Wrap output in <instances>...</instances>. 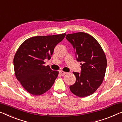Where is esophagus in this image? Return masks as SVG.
<instances>
[{"instance_id": "34e87169", "label": "esophagus", "mask_w": 122, "mask_h": 122, "mask_svg": "<svg viewBox=\"0 0 122 122\" xmlns=\"http://www.w3.org/2000/svg\"><path fill=\"white\" fill-rule=\"evenodd\" d=\"M59 73L61 74H62V75H65V74H66L67 73L66 72H65L64 71H59Z\"/></svg>"}]
</instances>
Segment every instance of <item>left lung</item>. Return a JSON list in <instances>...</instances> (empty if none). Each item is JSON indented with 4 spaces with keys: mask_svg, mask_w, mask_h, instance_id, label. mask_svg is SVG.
<instances>
[{
    "mask_svg": "<svg viewBox=\"0 0 122 122\" xmlns=\"http://www.w3.org/2000/svg\"><path fill=\"white\" fill-rule=\"evenodd\" d=\"M73 45L77 61L81 62V72H73L76 81L70 86L73 94L85 97L94 93L104 79L107 67L105 54L98 41L86 33L78 32L66 35Z\"/></svg>",
    "mask_w": 122,
    "mask_h": 122,
    "instance_id": "1",
    "label": "left lung"
}]
</instances>
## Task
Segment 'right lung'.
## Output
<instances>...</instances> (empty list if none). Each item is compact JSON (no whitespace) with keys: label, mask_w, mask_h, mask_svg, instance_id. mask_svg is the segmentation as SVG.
Listing matches in <instances>:
<instances>
[{"label":"right lung","mask_w":122,"mask_h":122,"mask_svg":"<svg viewBox=\"0 0 122 122\" xmlns=\"http://www.w3.org/2000/svg\"><path fill=\"white\" fill-rule=\"evenodd\" d=\"M66 33L36 36L22 43L14 58L15 74L25 90L33 95H41L51 88L59 72L44 66L50 60L56 45L64 39Z\"/></svg>","instance_id":"add662e5"}]
</instances>
